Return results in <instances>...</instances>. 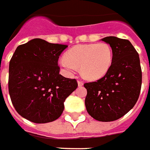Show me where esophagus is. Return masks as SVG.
<instances>
[{
	"label": "esophagus",
	"mask_w": 150,
	"mask_h": 150,
	"mask_svg": "<svg viewBox=\"0 0 150 150\" xmlns=\"http://www.w3.org/2000/svg\"><path fill=\"white\" fill-rule=\"evenodd\" d=\"M77 84H78V86H83V81H77Z\"/></svg>",
	"instance_id": "34e87169"
}]
</instances>
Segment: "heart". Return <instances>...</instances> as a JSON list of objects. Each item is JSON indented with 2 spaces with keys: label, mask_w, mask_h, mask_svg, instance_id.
Wrapping results in <instances>:
<instances>
[{
  "label": "heart",
  "mask_w": 150,
  "mask_h": 150,
  "mask_svg": "<svg viewBox=\"0 0 150 150\" xmlns=\"http://www.w3.org/2000/svg\"><path fill=\"white\" fill-rule=\"evenodd\" d=\"M113 52L107 43H87L73 47L59 60V66L68 74H73L77 68L88 80L103 77L110 70Z\"/></svg>",
  "instance_id": "obj_1"
}]
</instances>
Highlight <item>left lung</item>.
<instances>
[{
    "label": "left lung",
    "mask_w": 150,
    "mask_h": 150,
    "mask_svg": "<svg viewBox=\"0 0 150 150\" xmlns=\"http://www.w3.org/2000/svg\"><path fill=\"white\" fill-rule=\"evenodd\" d=\"M112 48L113 61L99 80L85 83L87 112L102 122L116 120L134 107L140 95L142 73L140 58L127 39L108 36L101 39Z\"/></svg>",
    "instance_id": "left-lung-1"
}]
</instances>
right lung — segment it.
Masks as SVG:
<instances>
[{"mask_svg": "<svg viewBox=\"0 0 150 150\" xmlns=\"http://www.w3.org/2000/svg\"><path fill=\"white\" fill-rule=\"evenodd\" d=\"M67 45L34 39L17 47L9 62V93L21 116L36 124L56 120L77 89L75 79L60 75L58 59Z\"/></svg>", "mask_w": 150, "mask_h": 150, "instance_id": "1", "label": "right lung"}]
</instances>
